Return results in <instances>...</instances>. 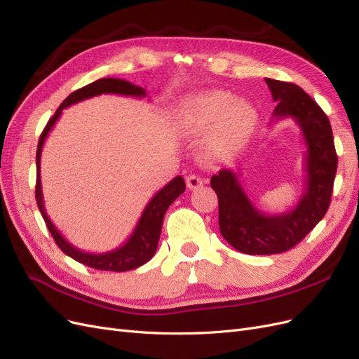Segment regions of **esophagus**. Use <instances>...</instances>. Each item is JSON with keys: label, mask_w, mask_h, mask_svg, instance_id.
I'll return each mask as SVG.
<instances>
[{"label": "esophagus", "mask_w": 359, "mask_h": 359, "mask_svg": "<svg viewBox=\"0 0 359 359\" xmlns=\"http://www.w3.org/2000/svg\"><path fill=\"white\" fill-rule=\"evenodd\" d=\"M186 182H187V187H189L190 190H198L199 187L203 186L205 181H203L201 177H198V175H189V177L186 178Z\"/></svg>", "instance_id": "obj_1"}]
</instances>
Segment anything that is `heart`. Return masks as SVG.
Returning <instances> with one entry per match:
<instances>
[{
	"label": "heart",
	"instance_id": "1",
	"mask_svg": "<svg viewBox=\"0 0 359 359\" xmlns=\"http://www.w3.org/2000/svg\"><path fill=\"white\" fill-rule=\"evenodd\" d=\"M178 124L187 132H202L212 126L208 142L212 149L231 151L252 133L256 112L245 102H233L226 91H206L194 97L178 112Z\"/></svg>",
	"mask_w": 359,
	"mask_h": 359
}]
</instances>
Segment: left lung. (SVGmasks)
<instances>
[{"label":"left lung","instance_id":"1","mask_svg":"<svg viewBox=\"0 0 359 359\" xmlns=\"http://www.w3.org/2000/svg\"><path fill=\"white\" fill-rule=\"evenodd\" d=\"M265 82L278 103L271 124L295 119L306 142V189L292 210L268 215L250 201L233 170L222 169L211 177V187L219 198L222 236L245 255H277L295 247L327 214L337 172L331 124L319 104L295 83L268 78Z\"/></svg>","mask_w":359,"mask_h":359}]
</instances>
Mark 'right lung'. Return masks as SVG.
Returning a JSON list of instances; mask_svg holds the SVG:
<instances>
[{"mask_svg":"<svg viewBox=\"0 0 359 359\" xmlns=\"http://www.w3.org/2000/svg\"><path fill=\"white\" fill-rule=\"evenodd\" d=\"M100 94H119V95H132V97H147V93L140 86L130 83L124 79H115V78H103L95 81L90 85L83 86V88L72 93L66 100L61 103V106L57 109L55 115H53L43 133L39 139L37 145V154H36V165H37V184H36V201L37 206L45 219V223L48 229L52 235L53 240H55L57 245L62 250L64 253L70 256L72 259L78 260L79 264H83L94 269L100 271H115V273H124V271H130L142 266L147 264L148 260L154 256L160 233H161V226H163V217H165L166 211L172 202L175 201L181 193L186 190V182H184L182 177H175L169 184H166L160 191H157L153 199L148 202L145 210L140 215V219L135 227L133 233L128 236V240L123 244L116 247L115 250L106 253H86L70 244L66 238H64L60 231L57 229L50 219L46 214L45 203H43V191H41V180H40V158H41V149L45 145V140L49 135L50 130L55 126L57 119L61 116V112L64 107H69L74 103H79L82 100L91 99V97L100 95Z\"/></svg>","mask_w":359,"mask_h":359,"instance_id":"add662e5","label":"right lung"}]
</instances>
